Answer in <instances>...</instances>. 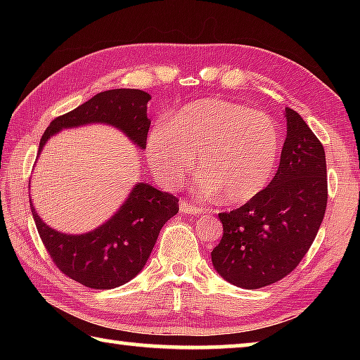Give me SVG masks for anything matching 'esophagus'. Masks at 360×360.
<instances>
[{"label": "esophagus", "mask_w": 360, "mask_h": 360, "mask_svg": "<svg viewBox=\"0 0 360 360\" xmlns=\"http://www.w3.org/2000/svg\"><path fill=\"white\" fill-rule=\"evenodd\" d=\"M179 208L182 212H186V214H203L205 212L202 208H198V206H195V205H191L188 202H186V200H181Z\"/></svg>", "instance_id": "1"}]
</instances>
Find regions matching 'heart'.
I'll list each match as a JSON object with an SVG mask.
<instances>
[{
	"label": "heart",
	"mask_w": 360,
	"mask_h": 360,
	"mask_svg": "<svg viewBox=\"0 0 360 360\" xmlns=\"http://www.w3.org/2000/svg\"><path fill=\"white\" fill-rule=\"evenodd\" d=\"M281 133L270 115L233 101L191 103L149 131L146 155L160 182L174 186L198 158L200 191L245 205L265 191L278 165Z\"/></svg>",
	"instance_id": "b5f03b06"
}]
</instances>
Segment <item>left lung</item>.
Masks as SVG:
<instances>
[{
    "label": "left lung",
    "mask_w": 360,
    "mask_h": 360,
    "mask_svg": "<svg viewBox=\"0 0 360 360\" xmlns=\"http://www.w3.org/2000/svg\"><path fill=\"white\" fill-rule=\"evenodd\" d=\"M288 136L279 168L252 202L221 212L224 235L212 249L216 271L243 289L288 276L318 235L327 206L326 152L307 122L285 108Z\"/></svg>",
    "instance_id": "8db88e82"
}]
</instances>
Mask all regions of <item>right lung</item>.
<instances>
[{"label": "right lung", "mask_w": 360, "mask_h": 360, "mask_svg": "<svg viewBox=\"0 0 360 360\" xmlns=\"http://www.w3.org/2000/svg\"><path fill=\"white\" fill-rule=\"evenodd\" d=\"M149 100L148 92L136 89L96 94L51 122L41 138L38 155L52 135L87 124L112 125L144 149L150 127ZM178 202L174 195L139 182L109 221L89 233L70 235L42 222L30 200L36 229L53 264L63 275L92 289L119 288L143 270L162 227L179 211Z\"/></svg>", "instance_id": "obj_1"}]
</instances>
